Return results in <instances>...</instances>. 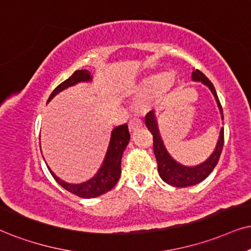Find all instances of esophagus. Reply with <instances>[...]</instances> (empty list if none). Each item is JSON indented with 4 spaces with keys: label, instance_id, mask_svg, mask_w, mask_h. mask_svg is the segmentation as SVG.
Returning <instances> with one entry per match:
<instances>
[{
    "label": "esophagus",
    "instance_id": "1",
    "mask_svg": "<svg viewBox=\"0 0 251 251\" xmlns=\"http://www.w3.org/2000/svg\"><path fill=\"white\" fill-rule=\"evenodd\" d=\"M141 126H142V123L139 118H133V119L129 120V123H128V128H129V131H131V132L136 131V129L140 128Z\"/></svg>",
    "mask_w": 251,
    "mask_h": 251
}]
</instances>
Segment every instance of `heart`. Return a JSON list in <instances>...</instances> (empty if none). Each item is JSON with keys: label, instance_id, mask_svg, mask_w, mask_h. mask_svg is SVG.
Wrapping results in <instances>:
<instances>
[{"label": "heart", "instance_id": "1", "mask_svg": "<svg viewBox=\"0 0 251 251\" xmlns=\"http://www.w3.org/2000/svg\"><path fill=\"white\" fill-rule=\"evenodd\" d=\"M174 80V75L169 73H157L148 77L144 83V90L147 93H158L162 91Z\"/></svg>", "mask_w": 251, "mask_h": 251}]
</instances>
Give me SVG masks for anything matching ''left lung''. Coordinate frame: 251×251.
Segmentation results:
<instances>
[{
	"instance_id": "8db88e82",
	"label": "left lung",
	"mask_w": 251,
	"mask_h": 251,
	"mask_svg": "<svg viewBox=\"0 0 251 251\" xmlns=\"http://www.w3.org/2000/svg\"><path fill=\"white\" fill-rule=\"evenodd\" d=\"M192 81L201 82L202 84L208 87L211 93L213 94L215 102L218 104L221 119H224L223 107H221L220 100H219L217 91H215L214 85L212 84V82L201 71H198V69L192 72ZM145 124L151 134H153V149L155 157H156L157 161L158 174H160L161 178L167 184H169V185L176 186V188H186V186L196 185V184L202 182L206 177L210 175L215 166L218 164L219 157H220L224 147V127H221L220 129L217 146H215L214 151L210 155V157L202 163L198 164V166L186 167L178 163L176 160H174L171 157V155L168 153L166 146L163 144L162 138L160 135V131H158L157 120L156 117H155L154 111H151V112H148L146 115Z\"/></svg>"
}]
</instances>
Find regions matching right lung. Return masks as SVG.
<instances>
[{
	"label": "right lung",
	"mask_w": 251,
	"mask_h": 251,
	"mask_svg": "<svg viewBox=\"0 0 251 251\" xmlns=\"http://www.w3.org/2000/svg\"><path fill=\"white\" fill-rule=\"evenodd\" d=\"M91 81H93V76L90 75V72H88L87 69L76 71L71 77H68L67 80L63 81L61 84H59L58 87L52 91L47 103H49L55 95L61 93L65 89L73 87V85L80 83V82ZM129 139H131V135H129L128 126L126 125V124L117 126L116 128H113L112 132H111L109 147H107L102 166H100V168L96 173V175H95L93 178L85 180V182L81 184H72L65 182V180L59 178V177L50 170V168L49 166H47V168H49L53 178H54L63 189H66L67 191L73 193V195L81 197V198H95V197H98L103 195V193L110 191L119 180L120 174H122V169H120L122 156L125 148L127 147Z\"/></svg>",
	"instance_id": "1"
}]
</instances>
